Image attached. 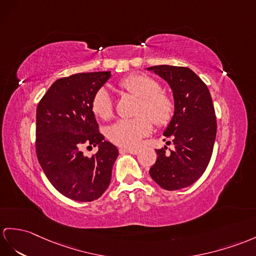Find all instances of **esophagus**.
Instances as JSON below:
<instances>
[{
  "label": "esophagus",
  "mask_w": 256,
  "mask_h": 256,
  "mask_svg": "<svg viewBox=\"0 0 256 256\" xmlns=\"http://www.w3.org/2000/svg\"><path fill=\"white\" fill-rule=\"evenodd\" d=\"M120 152L130 153V154H134V155L139 153V151H138V150H136V148H120Z\"/></svg>",
  "instance_id": "34e87169"
}]
</instances>
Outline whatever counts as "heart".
Returning a JSON list of instances; mask_svg holds the SVG:
<instances>
[{"label":"heart","mask_w":256,"mask_h":256,"mask_svg":"<svg viewBox=\"0 0 256 256\" xmlns=\"http://www.w3.org/2000/svg\"><path fill=\"white\" fill-rule=\"evenodd\" d=\"M120 86L139 98L132 120H122L108 130V138L115 144L124 148L138 146L142 138L152 130V120L158 124L170 122L174 113V103L170 96L160 91V84L152 77L143 74H134L122 79ZM91 108L98 117L108 120L113 116L114 108L110 94L106 89H100L92 98ZM150 118H148V117Z\"/></svg>","instance_id":"heart-1"}]
</instances>
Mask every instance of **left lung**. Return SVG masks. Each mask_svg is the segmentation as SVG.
<instances>
[{
	"label": "left lung",
	"instance_id": "left-lung-1",
	"mask_svg": "<svg viewBox=\"0 0 256 256\" xmlns=\"http://www.w3.org/2000/svg\"><path fill=\"white\" fill-rule=\"evenodd\" d=\"M146 70L164 79L174 96V115L163 132L174 150H156L150 176L165 190H179L194 184L210 163L217 130L213 101L206 84L188 67L158 65Z\"/></svg>",
	"mask_w": 256,
	"mask_h": 256
}]
</instances>
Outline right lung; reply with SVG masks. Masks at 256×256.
<instances>
[{
  "label": "right lung",
  "mask_w": 256,
  "mask_h": 256,
  "mask_svg": "<svg viewBox=\"0 0 256 256\" xmlns=\"http://www.w3.org/2000/svg\"><path fill=\"white\" fill-rule=\"evenodd\" d=\"M110 72H81L60 78L36 108V151L48 182L62 194L79 202L101 196L110 182L117 148L104 140L91 108L92 98ZM84 146H98L91 158Z\"/></svg>",
  "instance_id": "1"
}]
</instances>
